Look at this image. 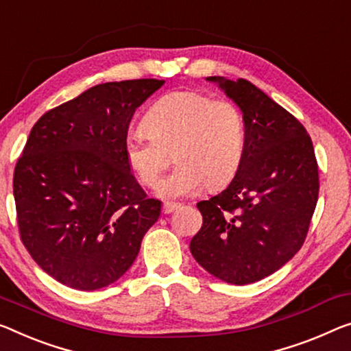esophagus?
<instances>
[{
    "instance_id": "34e87169",
    "label": "esophagus",
    "mask_w": 351,
    "mask_h": 351,
    "mask_svg": "<svg viewBox=\"0 0 351 351\" xmlns=\"http://www.w3.org/2000/svg\"><path fill=\"white\" fill-rule=\"evenodd\" d=\"M180 206H181L180 203H175V202H167V203H164V206H162V211H164V214H170V213H173L175 209L180 208Z\"/></svg>"
}]
</instances>
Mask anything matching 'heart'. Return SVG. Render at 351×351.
<instances>
[{
  "instance_id": "b5f03b06",
  "label": "heart",
  "mask_w": 351,
  "mask_h": 351,
  "mask_svg": "<svg viewBox=\"0 0 351 351\" xmlns=\"http://www.w3.org/2000/svg\"><path fill=\"white\" fill-rule=\"evenodd\" d=\"M146 134L129 135L124 158L146 187H154L170 165L173 173L160 184L165 197H184L203 184L217 189L237 176L245 149V123L237 104L198 91H173L145 113Z\"/></svg>"
}]
</instances>
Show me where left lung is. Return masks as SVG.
Segmentation results:
<instances>
[{"mask_svg": "<svg viewBox=\"0 0 351 351\" xmlns=\"http://www.w3.org/2000/svg\"><path fill=\"white\" fill-rule=\"evenodd\" d=\"M206 80L241 108L245 149L227 189L197 203L203 223L191 252L217 279L252 284L282 268L304 243L320 187L315 153L304 125L252 83Z\"/></svg>", "mask_w": 351, "mask_h": 351, "instance_id": "left-lung-1", "label": "left lung"}]
</instances>
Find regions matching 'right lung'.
<instances>
[{"label":"right lung","instance_id":"1","mask_svg":"<svg viewBox=\"0 0 351 351\" xmlns=\"http://www.w3.org/2000/svg\"><path fill=\"white\" fill-rule=\"evenodd\" d=\"M164 80L101 83L42 114L14 171L20 238L47 274L75 290L118 280L137 258L160 202L124 158L135 110Z\"/></svg>","mask_w":351,"mask_h":351}]
</instances>
